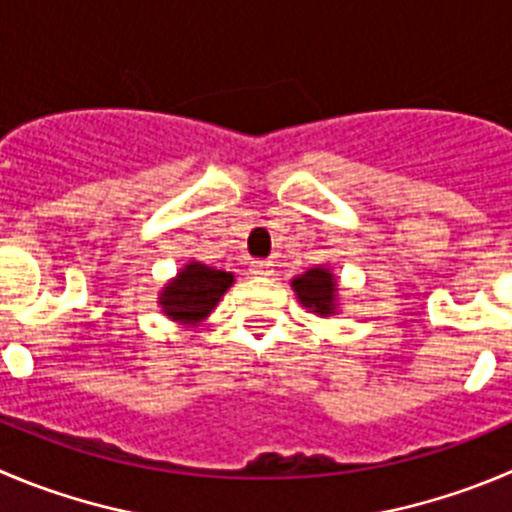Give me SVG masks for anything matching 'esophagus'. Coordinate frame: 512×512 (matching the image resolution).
Segmentation results:
<instances>
[{"label": "esophagus", "instance_id": "obj_1", "mask_svg": "<svg viewBox=\"0 0 512 512\" xmlns=\"http://www.w3.org/2000/svg\"><path fill=\"white\" fill-rule=\"evenodd\" d=\"M251 276L253 279H266V276H271L274 274V264H271V261H266V259H259V261H251Z\"/></svg>", "mask_w": 512, "mask_h": 512}]
</instances>
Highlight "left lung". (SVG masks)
Returning a JSON list of instances; mask_svg holds the SVG:
<instances>
[{
	"label": "left lung",
	"mask_w": 512,
	"mask_h": 512,
	"mask_svg": "<svg viewBox=\"0 0 512 512\" xmlns=\"http://www.w3.org/2000/svg\"><path fill=\"white\" fill-rule=\"evenodd\" d=\"M296 296L304 306L314 309L316 314H334V299H337V281L326 269H309L304 276L291 281Z\"/></svg>",
	"instance_id": "obj_1"
}]
</instances>
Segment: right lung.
<instances>
[{"label": "right lung", "instance_id": "1", "mask_svg": "<svg viewBox=\"0 0 512 512\" xmlns=\"http://www.w3.org/2000/svg\"><path fill=\"white\" fill-rule=\"evenodd\" d=\"M231 284L233 274L216 271L211 266L193 261V264L180 271L173 284L165 286L160 304H163V311L170 319L196 324L203 316L211 314V309Z\"/></svg>", "mask_w": 512, "mask_h": 512}]
</instances>
